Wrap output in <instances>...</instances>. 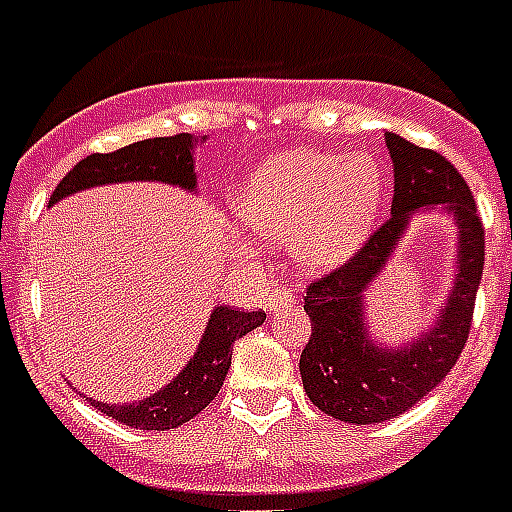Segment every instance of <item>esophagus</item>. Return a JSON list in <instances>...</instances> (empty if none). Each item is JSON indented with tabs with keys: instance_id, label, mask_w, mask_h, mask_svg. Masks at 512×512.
Returning <instances> with one entry per match:
<instances>
[{
	"instance_id": "1",
	"label": "esophagus",
	"mask_w": 512,
	"mask_h": 512,
	"mask_svg": "<svg viewBox=\"0 0 512 512\" xmlns=\"http://www.w3.org/2000/svg\"><path fill=\"white\" fill-rule=\"evenodd\" d=\"M296 301V290H290V288H280L275 290L272 296L267 298V312L269 314H277L282 309V306H288Z\"/></svg>"
}]
</instances>
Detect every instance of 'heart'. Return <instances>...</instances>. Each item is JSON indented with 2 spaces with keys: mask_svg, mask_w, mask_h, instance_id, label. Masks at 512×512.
Masks as SVG:
<instances>
[{
  "mask_svg": "<svg viewBox=\"0 0 512 512\" xmlns=\"http://www.w3.org/2000/svg\"><path fill=\"white\" fill-rule=\"evenodd\" d=\"M383 203L378 163L365 153L293 147L264 161L232 198L237 219L261 240L290 245L304 269L322 272L354 256ZM227 253L248 261L253 248L227 237Z\"/></svg>",
  "mask_w": 512,
  "mask_h": 512,
  "instance_id": "b5f03b06",
  "label": "heart"
}]
</instances>
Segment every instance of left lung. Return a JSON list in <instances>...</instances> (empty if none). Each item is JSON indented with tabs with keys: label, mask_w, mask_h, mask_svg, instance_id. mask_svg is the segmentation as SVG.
I'll return each mask as SVG.
<instances>
[{
	"label": "left lung",
	"mask_w": 512,
	"mask_h": 512,
	"mask_svg": "<svg viewBox=\"0 0 512 512\" xmlns=\"http://www.w3.org/2000/svg\"><path fill=\"white\" fill-rule=\"evenodd\" d=\"M394 163L391 219L330 275L306 288L312 338L301 351V380L314 407L343 423L372 425L402 415L436 388L463 354L484 272V227L470 187L444 155L386 132ZM441 207L458 227L456 282L437 322L399 347H386L364 320L366 290L385 268L420 210Z\"/></svg>",
	"instance_id": "8db88e82"
}]
</instances>
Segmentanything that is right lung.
I'll use <instances>...</instances> for the list:
<instances>
[{"label": "right lung", "mask_w": 512, "mask_h": 512, "mask_svg": "<svg viewBox=\"0 0 512 512\" xmlns=\"http://www.w3.org/2000/svg\"><path fill=\"white\" fill-rule=\"evenodd\" d=\"M203 140L206 137L198 140L195 134H174V137L134 142V145H126L113 153L87 155L55 187L49 206L68 198L73 192L118 185V182H163V185L195 192L198 177H195L192 150ZM264 320H267L264 312H235L230 306H214L195 354L179 370L177 378H171V383H166L161 391L132 404L94 402L89 396L87 402H92V407H97L102 415L140 428V431L179 428L214 402L232 365L235 341L243 338L245 333H251L253 327L264 325Z\"/></svg>", "instance_id": "1"}]
</instances>
